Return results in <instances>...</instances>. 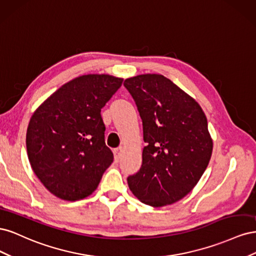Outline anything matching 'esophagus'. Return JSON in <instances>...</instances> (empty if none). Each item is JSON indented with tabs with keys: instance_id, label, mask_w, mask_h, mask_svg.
I'll return each instance as SVG.
<instances>
[{
	"instance_id": "1",
	"label": "esophagus",
	"mask_w": 256,
	"mask_h": 256,
	"mask_svg": "<svg viewBox=\"0 0 256 256\" xmlns=\"http://www.w3.org/2000/svg\"><path fill=\"white\" fill-rule=\"evenodd\" d=\"M122 152V147H120V148H118V150H114V157H115L116 161H118V160L120 159Z\"/></svg>"
}]
</instances>
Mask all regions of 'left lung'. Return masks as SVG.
I'll use <instances>...</instances> for the list:
<instances>
[{"label": "left lung", "mask_w": 256, "mask_h": 256, "mask_svg": "<svg viewBox=\"0 0 256 256\" xmlns=\"http://www.w3.org/2000/svg\"><path fill=\"white\" fill-rule=\"evenodd\" d=\"M143 122L142 166L127 178L134 196L158 208L196 187L209 164L212 138L200 106L164 76L145 74L124 82Z\"/></svg>", "instance_id": "1"}]
</instances>
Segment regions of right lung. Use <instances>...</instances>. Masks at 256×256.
<instances>
[{"instance_id": "add662e5", "label": "right lung", "mask_w": 256, "mask_h": 256, "mask_svg": "<svg viewBox=\"0 0 256 256\" xmlns=\"http://www.w3.org/2000/svg\"><path fill=\"white\" fill-rule=\"evenodd\" d=\"M122 81L104 74L79 76L62 85L33 113L26 131L28 157L53 196L74 202L97 189L113 162L100 113Z\"/></svg>"}]
</instances>
